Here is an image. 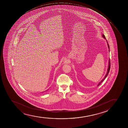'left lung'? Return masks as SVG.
I'll list each match as a JSON object with an SVG mask.
<instances>
[{"label":"left lung","instance_id":"left-lung-1","mask_svg":"<svg viewBox=\"0 0 128 128\" xmlns=\"http://www.w3.org/2000/svg\"><path fill=\"white\" fill-rule=\"evenodd\" d=\"M102 37H103V38H104V39H106V37L104 36V35L103 34H102ZM106 41H107V43L108 46V50L109 52H110V50H109V46L108 44V43L107 40H106ZM110 58L108 60V68L107 69V72H106V76H104V78H103V80H101V81L99 83H98V84L97 85V86H98L99 85H100L101 83L105 79H106V78L107 77V76L108 75V74L109 72V71H110Z\"/></svg>","mask_w":128,"mask_h":128}]
</instances>
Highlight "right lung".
Masks as SVG:
<instances>
[{"mask_svg": "<svg viewBox=\"0 0 128 128\" xmlns=\"http://www.w3.org/2000/svg\"><path fill=\"white\" fill-rule=\"evenodd\" d=\"M46 91H47V90H46ZM42 93H43V92H42Z\"/></svg>", "mask_w": 128, "mask_h": 128, "instance_id": "add662e5", "label": "right lung"}]
</instances>
